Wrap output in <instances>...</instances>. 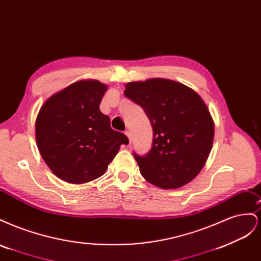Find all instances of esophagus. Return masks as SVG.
<instances>
[{"mask_svg":"<svg viewBox=\"0 0 261 261\" xmlns=\"http://www.w3.org/2000/svg\"><path fill=\"white\" fill-rule=\"evenodd\" d=\"M125 134H126V136H127L128 137V139H129V143H132V133H130V130H126L125 132Z\"/></svg>","mask_w":261,"mask_h":261,"instance_id":"34e87169","label":"esophagus"}]
</instances>
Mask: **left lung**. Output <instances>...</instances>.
Segmentation results:
<instances>
[{"mask_svg": "<svg viewBox=\"0 0 261 261\" xmlns=\"http://www.w3.org/2000/svg\"><path fill=\"white\" fill-rule=\"evenodd\" d=\"M124 94L144 109L153 139L145 155L134 152L150 184L175 189L194 179L211 151L215 124L199 94L174 81L153 78L125 86Z\"/></svg>", "mask_w": 261, "mask_h": 261, "instance_id": "obj_1", "label": "left lung"}]
</instances>
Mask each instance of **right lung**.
Here are the masks:
<instances>
[{
	"label": "right lung",
	"mask_w": 261,
	"mask_h": 261,
	"mask_svg": "<svg viewBox=\"0 0 261 261\" xmlns=\"http://www.w3.org/2000/svg\"><path fill=\"white\" fill-rule=\"evenodd\" d=\"M108 87L98 81H81L53 94L36 120V140L42 159L59 178L84 184L105 174L125 134L111 128L100 111Z\"/></svg>",
	"instance_id": "add662e5"
}]
</instances>
